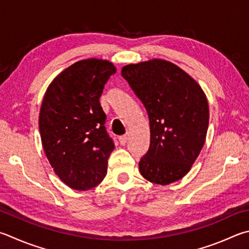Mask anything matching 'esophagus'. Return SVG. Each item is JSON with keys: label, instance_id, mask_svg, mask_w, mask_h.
Masks as SVG:
<instances>
[{"label": "esophagus", "instance_id": "34e87169", "mask_svg": "<svg viewBox=\"0 0 249 249\" xmlns=\"http://www.w3.org/2000/svg\"><path fill=\"white\" fill-rule=\"evenodd\" d=\"M127 136H126V135H124V136H121L120 138H119V140H120V143L122 144V146H124V144L127 142Z\"/></svg>", "mask_w": 249, "mask_h": 249}]
</instances>
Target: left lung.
Returning a JSON list of instances; mask_svg holds the SVG:
<instances>
[{
	"label": "left lung",
	"instance_id": "8db88e82",
	"mask_svg": "<svg viewBox=\"0 0 249 249\" xmlns=\"http://www.w3.org/2000/svg\"><path fill=\"white\" fill-rule=\"evenodd\" d=\"M150 123V146L139 161L149 182L168 185L191 170L205 144L209 107L197 81L178 66L153 58L122 69Z\"/></svg>",
	"mask_w": 249,
	"mask_h": 249
}]
</instances>
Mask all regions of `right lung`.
Segmentation results:
<instances>
[{
	"instance_id": "obj_1",
	"label": "right lung",
	"mask_w": 249,
	"mask_h": 249,
	"mask_svg": "<svg viewBox=\"0 0 249 249\" xmlns=\"http://www.w3.org/2000/svg\"><path fill=\"white\" fill-rule=\"evenodd\" d=\"M115 66L88 58L58 74L47 89L39 115L43 150L55 174L76 191L106 178L114 142L106 129L100 99Z\"/></svg>"
}]
</instances>
